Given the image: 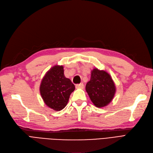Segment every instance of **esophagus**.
Wrapping results in <instances>:
<instances>
[{
  "label": "esophagus",
  "instance_id": "1",
  "mask_svg": "<svg viewBox=\"0 0 153 153\" xmlns=\"http://www.w3.org/2000/svg\"><path fill=\"white\" fill-rule=\"evenodd\" d=\"M84 85L83 83H80L76 85V88H83Z\"/></svg>",
  "mask_w": 153,
  "mask_h": 153
}]
</instances>
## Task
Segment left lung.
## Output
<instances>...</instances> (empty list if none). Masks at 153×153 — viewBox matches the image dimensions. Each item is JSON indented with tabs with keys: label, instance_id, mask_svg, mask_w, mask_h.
Returning <instances> with one entry per match:
<instances>
[{
	"label": "left lung",
	"instance_id": "1",
	"mask_svg": "<svg viewBox=\"0 0 153 153\" xmlns=\"http://www.w3.org/2000/svg\"><path fill=\"white\" fill-rule=\"evenodd\" d=\"M87 92L91 101L98 108L107 106L112 100L116 88L111 76L103 70L94 68L86 85Z\"/></svg>",
	"mask_w": 153,
	"mask_h": 153
}]
</instances>
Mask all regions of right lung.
I'll list each match as a JSON object with an SVG mask.
<instances>
[{"instance_id": "add662e5", "label": "right lung", "mask_w": 153, "mask_h": 153, "mask_svg": "<svg viewBox=\"0 0 153 153\" xmlns=\"http://www.w3.org/2000/svg\"><path fill=\"white\" fill-rule=\"evenodd\" d=\"M75 87L65 76L63 66L55 65L46 72L40 85V94L45 104L54 111L63 109Z\"/></svg>"}]
</instances>
